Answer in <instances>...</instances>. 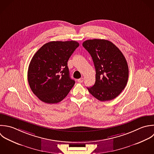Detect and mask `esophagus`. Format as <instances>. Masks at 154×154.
Wrapping results in <instances>:
<instances>
[{
	"mask_svg": "<svg viewBox=\"0 0 154 154\" xmlns=\"http://www.w3.org/2000/svg\"><path fill=\"white\" fill-rule=\"evenodd\" d=\"M83 81H84V79L83 78H81V79H79L77 80V82L79 83H82V82H83Z\"/></svg>",
	"mask_w": 154,
	"mask_h": 154,
	"instance_id": "obj_1",
	"label": "esophagus"
}]
</instances>
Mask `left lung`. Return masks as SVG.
<instances>
[{
	"instance_id": "1",
	"label": "left lung",
	"mask_w": 154,
	"mask_h": 154,
	"mask_svg": "<svg viewBox=\"0 0 154 154\" xmlns=\"http://www.w3.org/2000/svg\"><path fill=\"white\" fill-rule=\"evenodd\" d=\"M83 46L91 54L96 71L95 83L88 88L89 93L101 101L115 98L124 89L128 79V66L124 54L106 39L86 40Z\"/></svg>"
}]
</instances>
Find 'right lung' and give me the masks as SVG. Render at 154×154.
I'll list each match as a JSON object with an SVG mask.
<instances>
[{
	"instance_id": "add662e5",
	"label": "right lung",
	"mask_w": 154,
	"mask_h": 154,
	"mask_svg": "<svg viewBox=\"0 0 154 154\" xmlns=\"http://www.w3.org/2000/svg\"><path fill=\"white\" fill-rule=\"evenodd\" d=\"M79 46L75 41H51L33 56L27 79L33 93L42 102L56 104L63 100L74 86L67 62Z\"/></svg>"
}]
</instances>
